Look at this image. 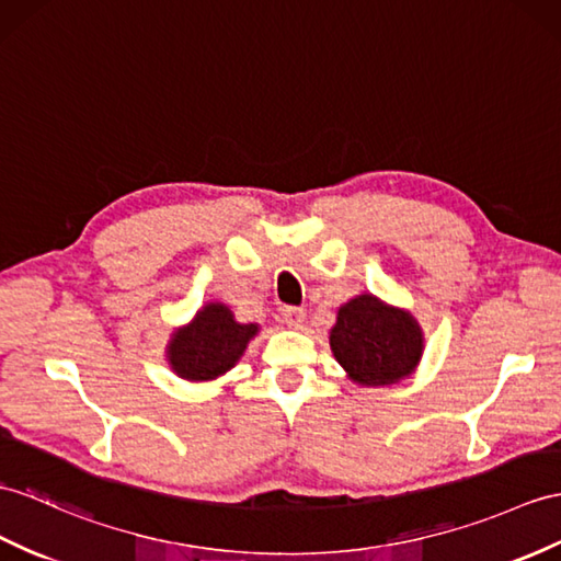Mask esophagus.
I'll return each mask as SVG.
<instances>
[{
  "label": "esophagus",
  "mask_w": 561,
  "mask_h": 561,
  "mask_svg": "<svg viewBox=\"0 0 561 561\" xmlns=\"http://www.w3.org/2000/svg\"><path fill=\"white\" fill-rule=\"evenodd\" d=\"M307 319V311L302 307H285L283 309V321L290 328H299Z\"/></svg>",
  "instance_id": "obj_1"
}]
</instances>
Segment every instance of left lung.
Masks as SVG:
<instances>
[{
    "label": "left lung",
    "mask_w": 561,
    "mask_h": 561,
    "mask_svg": "<svg viewBox=\"0 0 561 561\" xmlns=\"http://www.w3.org/2000/svg\"><path fill=\"white\" fill-rule=\"evenodd\" d=\"M331 350L354 383L392 386L414 374L423 354V333L409 311L374 295H357L337 309Z\"/></svg>",
    "instance_id": "1"
}]
</instances>
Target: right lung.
<instances>
[{
    "label": "right lung",
    "mask_w": 561,
    "mask_h": 561,
    "mask_svg": "<svg viewBox=\"0 0 561 561\" xmlns=\"http://www.w3.org/2000/svg\"><path fill=\"white\" fill-rule=\"evenodd\" d=\"M256 333V323H238L226 305L209 302L187 325L173 331L167 359L173 374L185 380H214L240 362Z\"/></svg>",
    "instance_id": "obj_1"
}]
</instances>
